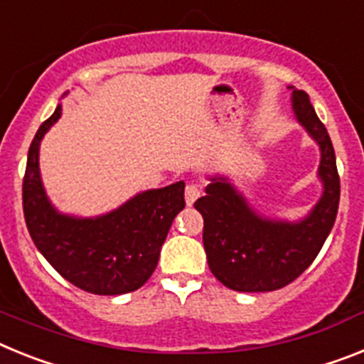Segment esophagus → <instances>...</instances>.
Wrapping results in <instances>:
<instances>
[{
    "label": "esophagus",
    "instance_id": "34e87169",
    "mask_svg": "<svg viewBox=\"0 0 364 364\" xmlns=\"http://www.w3.org/2000/svg\"><path fill=\"white\" fill-rule=\"evenodd\" d=\"M200 194H201L200 186L194 185V183H188V185H186V188H185V201H186V205H188V207H191V205H194L196 200L200 198Z\"/></svg>",
    "mask_w": 364,
    "mask_h": 364
}]
</instances>
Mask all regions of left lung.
Returning a JSON list of instances; mask_svg holds the SVG:
<instances>
[{
  "label": "left lung",
  "mask_w": 364,
  "mask_h": 364,
  "mask_svg": "<svg viewBox=\"0 0 364 364\" xmlns=\"http://www.w3.org/2000/svg\"><path fill=\"white\" fill-rule=\"evenodd\" d=\"M289 91L296 122L321 150L322 194L311 210L295 221L264 216L223 173L208 176L205 196L194 203L203 216L208 267L235 291H274L293 282L315 260L337 218L341 183L333 144L308 93L293 86Z\"/></svg>",
  "instance_id": "1"
}]
</instances>
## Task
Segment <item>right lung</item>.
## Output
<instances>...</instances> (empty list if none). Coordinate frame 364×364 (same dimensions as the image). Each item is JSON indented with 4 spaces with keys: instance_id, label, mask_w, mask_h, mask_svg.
<instances>
[{
    "instance_id": "add662e5",
    "label": "right lung",
    "mask_w": 364,
    "mask_h": 364,
    "mask_svg": "<svg viewBox=\"0 0 364 364\" xmlns=\"http://www.w3.org/2000/svg\"><path fill=\"white\" fill-rule=\"evenodd\" d=\"M62 104L38 128L23 178V214L38 251L73 286L95 295L135 291L151 277L173 218L185 208V183L150 188L93 218L60 213L40 173V144Z\"/></svg>"
}]
</instances>
